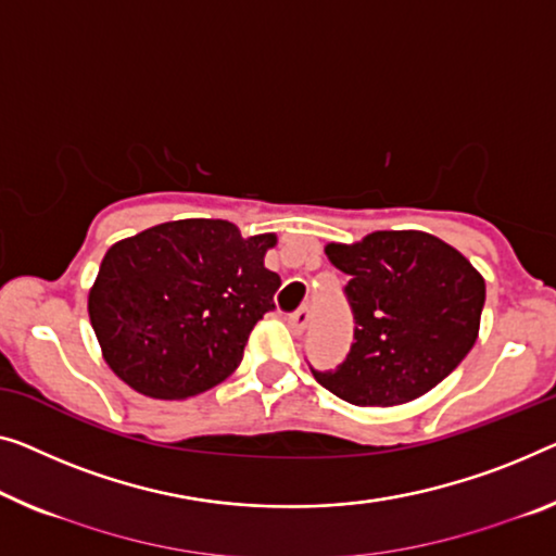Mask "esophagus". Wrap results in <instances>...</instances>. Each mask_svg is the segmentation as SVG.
Listing matches in <instances>:
<instances>
[{"label": "esophagus", "mask_w": 556, "mask_h": 556, "mask_svg": "<svg viewBox=\"0 0 556 556\" xmlns=\"http://www.w3.org/2000/svg\"><path fill=\"white\" fill-rule=\"evenodd\" d=\"M309 319H312V312L306 309V306H302V309H296V312L289 314V317H287V325H289V329L294 331L296 337H300L302 331H304L306 327H309Z\"/></svg>", "instance_id": "1"}]
</instances>
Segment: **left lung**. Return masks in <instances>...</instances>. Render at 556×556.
I'll return each mask as SVG.
<instances>
[{
    "mask_svg": "<svg viewBox=\"0 0 556 556\" xmlns=\"http://www.w3.org/2000/svg\"><path fill=\"white\" fill-rule=\"evenodd\" d=\"M350 275L354 344L334 371L312 375L357 407H394L450 377L479 334L484 277L467 256L427 231H371L325 247Z\"/></svg>",
    "mask_w": 556,
    "mask_h": 556,
    "instance_id": "left-lung-1",
    "label": "left lung"
}]
</instances>
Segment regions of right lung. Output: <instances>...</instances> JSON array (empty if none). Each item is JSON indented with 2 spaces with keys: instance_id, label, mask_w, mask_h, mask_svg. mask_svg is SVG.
I'll list each match as a JSON object with an SVG mask.
<instances>
[{
  "instance_id": "obj_1",
  "label": "right lung",
  "mask_w": 556,
  "mask_h": 556,
  "mask_svg": "<svg viewBox=\"0 0 556 556\" xmlns=\"http://www.w3.org/2000/svg\"><path fill=\"white\" fill-rule=\"evenodd\" d=\"M275 235L225 219L164 222L106 250L89 321L114 375L154 400L202 394L239 367L281 285L264 267Z\"/></svg>"
}]
</instances>
